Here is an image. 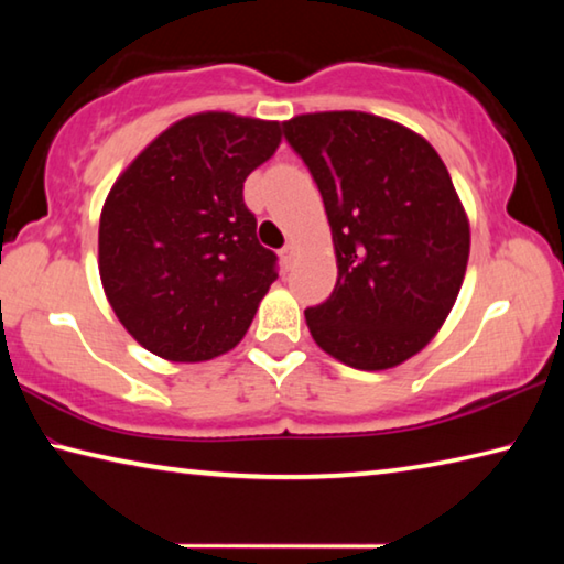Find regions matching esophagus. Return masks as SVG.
Masks as SVG:
<instances>
[{
	"label": "esophagus",
	"instance_id": "34e87169",
	"mask_svg": "<svg viewBox=\"0 0 564 564\" xmlns=\"http://www.w3.org/2000/svg\"><path fill=\"white\" fill-rule=\"evenodd\" d=\"M295 251H299V248H295V243H289L281 251V259H283V263L285 265H291L293 263V259H295Z\"/></svg>",
	"mask_w": 564,
	"mask_h": 564
}]
</instances>
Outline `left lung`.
<instances>
[{
    "mask_svg": "<svg viewBox=\"0 0 564 564\" xmlns=\"http://www.w3.org/2000/svg\"><path fill=\"white\" fill-rule=\"evenodd\" d=\"M285 139L326 206L338 281L305 311L313 340L358 370L423 350L465 279L470 224L437 151L403 123L366 111L301 113Z\"/></svg>",
    "mask_w": 564,
    "mask_h": 564,
    "instance_id": "1",
    "label": "left lung"
}]
</instances>
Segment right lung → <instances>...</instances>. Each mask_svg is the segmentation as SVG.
Here are the masks:
<instances>
[{
  "mask_svg": "<svg viewBox=\"0 0 564 564\" xmlns=\"http://www.w3.org/2000/svg\"><path fill=\"white\" fill-rule=\"evenodd\" d=\"M281 144V123L204 111L161 131L111 186L99 275L133 340L176 362L212 360L246 336L275 253L256 238L243 181Z\"/></svg>",
  "mask_w": 564,
  "mask_h": 564,
  "instance_id": "obj_1",
  "label": "right lung"
}]
</instances>
